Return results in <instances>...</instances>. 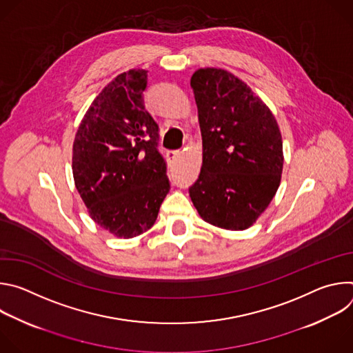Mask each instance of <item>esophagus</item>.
Instances as JSON below:
<instances>
[{
    "instance_id": "1",
    "label": "esophagus",
    "mask_w": 353,
    "mask_h": 353,
    "mask_svg": "<svg viewBox=\"0 0 353 353\" xmlns=\"http://www.w3.org/2000/svg\"><path fill=\"white\" fill-rule=\"evenodd\" d=\"M180 157V150H169L168 152V158L170 159V161H174V159H177Z\"/></svg>"
}]
</instances>
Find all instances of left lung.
Returning a JSON list of instances; mask_svg holds the SVG:
<instances>
[{"label":"left lung","mask_w":353,"mask_h":353,"mask_svg":"<svg viewBox=\"0 0 353 353\" xmlns=\"http://www.w3.org/2000/svg\"><path fill=\"white\" fill-rule=\"evenodd\" d=\"M203 135V166L190 196L205 222L244 230L272 201L283 168L278 123L241 79L221 68L191 77Z\"/></svg>","instance_id":"1"}]
</instances>
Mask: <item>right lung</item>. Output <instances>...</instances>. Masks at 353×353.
I'll return each instance as SVG.
<instances>
[{
  "mask_svg": "<svg viewBox=\"0 0 353 353\" xmlns=\"http://www.w3.org/2000/svg\"><path fill=\"white\" fill-rule=\"evenodd\" d=\"M146 77L145 70H130L106 85L72 146L75 187L90 218L120 239L152 228L170 190L159 127L143 106Z\"/></svg>",
  "mask_w": 353,
  "mask_h": 353,
  "instance_id": "add662e5",
  "label": "right lung"
}]
</instances>
